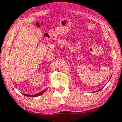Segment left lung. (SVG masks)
<instances>
[{
  "label": "left lung",
  "instance_id": "1",
  "mask_svg": "<svg viewBox=\"0 0 122 122\" xmlns=\"http://www.w3.org/2000/svg\"><path fill=\"white\" fill-rule=\"evenodd\" d=\"M111 79V78H110ZM109 80H110V79H109ZM100 89V90H97V91H96V92H98V91H100V90H101V89Z\"/></svg>",
  "mask_w": 122,
  "mask_h": 122
}]
</instances>
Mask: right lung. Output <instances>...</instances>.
<instances>
[{
	"mask_svg": "<svg viewBox=\"0 0 122 122\" xmlns=\"http://www.w3.org/2000/svg\"><path fill=\"white\" fill-rule=\"evenodd\" d=\"M47 90V89H45V90H43V91H41V92H40L39 93H37L36 94H33V95H31V94H23L25 96H26V97H38V96H41V95L43 93H45V92H46V91Z\"/></svg>",
	"mask_w": 122,
	"mask_h": 122,
	"instance_id": "right-lung-1",
	"label": "right lung"
}]
</instances>
